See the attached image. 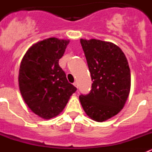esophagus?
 Masks as SVG:
<instances>
[{"label": "esophagus", "mask_w": 152, "mask_h": 152, "mask_svg": "<svg viewBox=\"0 0 152 152\" xmlns=\"http://www.w3.org/2000/svg\"><path fill=\"white\" fill-rule=\"evenodd\" d=\"M73 84H74V86H75V87H76V88H77V85H78V84H77V81H75V82Z\"/></svg>", "instance_id": "obj_1"}]
</instances>
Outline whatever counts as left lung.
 Masks as SVG:
<instances>
[{"label":"left lung","instance_id":"1","mask_svg":"<svg viewBox=\"0 0 152 152\" xmlns=\"http://www.w3.org/2000/svg\"><path fill=\"white\" fill-rule=\"evenodd\" d=\"M88 61L92 89L79 100L86 114L96 122L116 116L124 107L129 95L131 74L122 49L110 42L80 40Z\"/></svg>","mask_w":152,"mask_h":152}]
</instances>
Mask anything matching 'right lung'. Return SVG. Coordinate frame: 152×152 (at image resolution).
Returning a JSON list of instances; mask_svg holds the SVG:
<instances>
[{"label": "right lung", "mask_w": 152, "mask_h": 152, "mask_svg": "<svg viewBox=\"0 0 152 152\" xmlns=\"http://www.w3.org/2000/svg\"><path fill=\"white\" fill-rule=\"evenodd\" d=\"M69 42L54 37L38 42L21 61L20 91L28 107L42 119L57 116L77 90L58 64Z\"/></svg>", "instance_id": "right-lung-1"}]
</instances>
